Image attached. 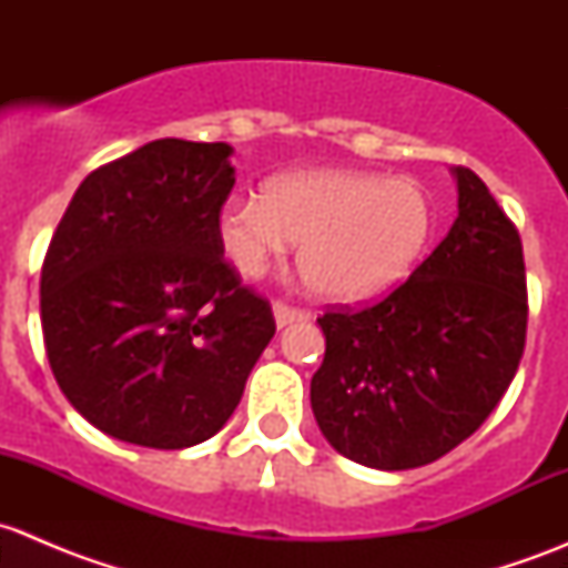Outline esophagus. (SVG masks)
Here are the masks:
<instances>
[{
    "mask_svg": "<svg viewBox=\"0 0 568 568\" xmlns=\"http://www.w3.org/2000/svg\"><path fill=\"white\" fill-rule=\"evenodd\" d=\"M272 311H274V321H277L280 329L288 324H296V321L311 318V313L307 311H302V307H291V305H285V302H274Z\"/></svg>",
    "mask_w": 568,
    "mask_h": 568,
    "instance_id": "esophagus-1",
    "label": "esophagus"
}]
</instances>
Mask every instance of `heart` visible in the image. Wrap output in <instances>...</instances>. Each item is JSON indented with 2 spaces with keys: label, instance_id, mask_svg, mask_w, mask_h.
<instances>
[{
  "label": "heart",
  "instance_id": "obj_1",
  "mask_svg": "<svg viewBox=\"0 0 568 568\" xmlns=\"http://www.w3.org/2000/svg\"><path fill=\"white\" fill-rule=\"evenodd\" d=\"M426 189L409 178L346 168L274 175L220 214V244L242 277H257L291 242L313 294L363 302L398 285L432 239Z\"/></svg>",
  "mask_w": 568,
  "mask_h": 568
}]
</instances>
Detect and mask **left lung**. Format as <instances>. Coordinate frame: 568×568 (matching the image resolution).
I'll return each instance as SVG.
<instances>
[{"label": "left lung", "mask_w": 568, "mask_h": 568, "mask_svg": "<svg viewBox=\"0 0 568 568\" xmlns=\"http://www.w3.org/2000/svg\"><path fill=\"white\" fill-rule=\"evenodd\" d=\"M459 216L393 294L318 318L311 406L326 443L374 469L437 462L500 404L525 352L523 239L473 170L454 168Z\"/></svg>", "instance_id": "1"}]
</instances>
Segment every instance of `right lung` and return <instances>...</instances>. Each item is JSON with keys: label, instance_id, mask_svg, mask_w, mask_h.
Here are the masks:
<instances>
[{"label": "right lung", "instance_id": "1", "mask_svg": "<svg viewBox=\"0 0 568 568\" xmlns=\"http://www.w3.org/2000/svg\"><path fill=\"white\" fill-rule=\"evenodd\" d=\"M227 142L168 136L93 170L43 272L51 374L99 432L181 450L214 437L274 337L272 307L222 257Z\"/></svg>", "mask_w": 568, "mask_h": 568}]
</instances>
